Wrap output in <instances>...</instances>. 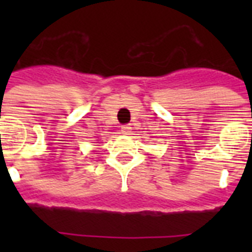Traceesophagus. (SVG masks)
Listing matches in <instances>:
<instances>
[{
	"label": "esophagus",
	"mask_w": 252,
	"mask_h": 252,
	"mask_svg": "<svg viewBox=\"0 0 252 252\" xmlns=\"http://www.w3.org/2000/svg\"><path fill=\"white\" fill-rule=\"evenodd\" d=\"M120 132H122V133H124V134L129 133V132H130V126H123L122 129H120Z\"/></svg>",
	"instance_id": "esophagus-1"
}]
</instances>
